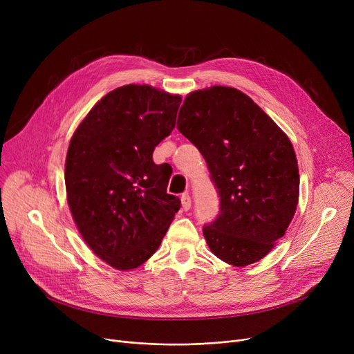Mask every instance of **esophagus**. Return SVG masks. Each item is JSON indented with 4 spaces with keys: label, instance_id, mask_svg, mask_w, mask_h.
Masks as SVG:
<instances>
[{
    "label": "esophagus",
    "instance_id": "34e87169",
    "mask_svg": "<svg viewBox=\"0 0 354 354\" xmlns=\"http://www.w3.org/2000/svg\"><path fill=\"white\" fill-rule=\"evenodd\" d=\"M180 202H182V208L185 209V211H188V209H191V196H189V194H182V196H180Z\"/></svg>",
    "mask_w": 354,
    "mask_h": 354
}]
</instances>
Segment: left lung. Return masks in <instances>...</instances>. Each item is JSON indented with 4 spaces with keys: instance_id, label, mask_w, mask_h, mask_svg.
<instances>
[{
    "instance_id": "1",
    "label": "left lung",
    "mask_w": 354,
    "mask_h": 354,
    "mask_svg": "<svg viewBox=\"0 0 354 354\" xmlns=\"http://www.w3.org/2000/svg\"><path fill=\"white\" fill-rule=\"evenodd\" d=\"M178 129L205 158L221 196L218 218L203 227L209 250L234 267L263 259L299 203L291 140L250 96L227 86L189 93Z\"/></svg>"
}]
</instances>
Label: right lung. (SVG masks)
I'll use <instances>...</instances> for the list:
<instances>
[{
    "mask_svg": "<svg viewBox=\"0 0 354 354\" xmlns=\"http://www.w3.org/2000/svg\"><path fill=\"white\" fill-rule=\"evenodd\" d=\"M182 97L126 84L102 97L80 122L66 156L67 203L84 243L119 271L140 267L159 248L180 201L166 192L172 167L156 165Z\"/></svg>",
    "mask_w": 354,
    "mask_h": 354,
    "instance_id": "add662e5",
    "label": "right lung"
}]
</instances>
